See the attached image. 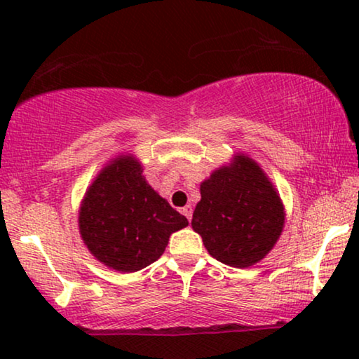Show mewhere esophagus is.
Segmentation results:
<instances>
[{
	"instance_id": "34e87169",
	"label": "esophagus",
	"mask_w": 359,
	"mask_h": 359,
	"mask_svg": "<svg viewBox=\"0 0 359 359\" xmlns=\"http://www.w3.org/2000/svg\"><path fill=\"white\" fill-rule=\"evenodd\" d=\"M181 214H183L184 215V217L186 219H188L189 220V222H191V219H193V208H191V205L188 204V205H184V208L183 209H181Z\"/></svg>"
}]
</instances>
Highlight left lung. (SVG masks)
<instances>
[{
  "label": "left lung",
  "instance_id": "obj_1",
  "mask_svg": "<svg viewBox=\"0 0 359 359\" xmlns=\"http://www.w3.org/2000/svg\"><path fill=\"white\" fill-rule=\"evenodd\" d=\"M191 225L210 257L229 266L247 268L274 247L283 232L284 209L262 168L238 155L201 184Z\"/></svg>",
  "mask_w": 359,
  "mask_h": 359
}]
</instances>
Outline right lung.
<instances>
[{
    "mask_svg": "<svg viewBox=\"0 0 359 359\" xmlns=\"http://www.w3.org/2000/svg\"><path fill=\"white\" fill-rule=\"evenodd\" d=\"M78 222L86 247L100 262L134 273L156 262L170 235L186 227L188 219L151 189L139 161L122 156L90 186Z\"/></svg>",
    "mask_w": 359,
    "mask_h": 359,
    "instance_id": "1",
    "label": "right lung"
}]
</instances>
